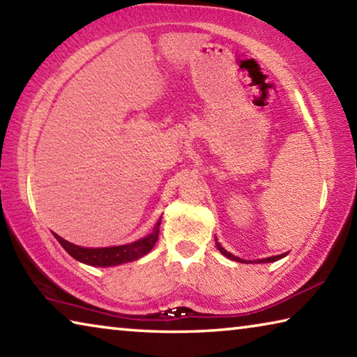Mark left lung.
<instances>
[{
  "mask_svg": "<svg viewBox=\"0 0 357 357\" xmlns=\"http://www.w3.org/2000/svg\"><path fill=\"white\" fill-rule=\"evenodd\" d=\"M215 245H217V249L220 250L222 255H225L227 258L233 259V261L247 263L245 259H243V258H238V257H234V255H231V253H229V252H227V250L223 249V247H222L219 243H217V239H215ZM283 257H287V253H282V255H275V257H269V258H263V259H255V261H250V259H249V263H273V261H277V259H280V258H283Z\"/></svg>",
  "mask_w": 357,
  "mask_h": 357,
  "instance_id": "left-lung-1",
  "label": "left lung"
}]
</instances>
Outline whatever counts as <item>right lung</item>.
Returning <instances> with one entry per match:
<instances>
[{"mask_svg":"<svg viewBox=\"0 0 357 357\" xmlns=\"http://www.w3.org/2000/svg\"><path fill=\"white\" fill-rule=\"evenodd\" d=\"M159 225H160V220L157 222L153 233L148 234L146 238H143L140 241H135V243L126 244V245L104 247V249H86V247L70 244L69 241L58 236L56 233L53 234H55L58 243L63 245V249L68 252L72 258H75L78 261L89 266H102V268H107V266H116V264L134 261V259L146 255V253L153 249L154 244L157 243V238H159Z\"/></svg>","mask_w":357,"mask_h":357,"instance_id":"add662e5","label":"right lung"}]
</instances>
